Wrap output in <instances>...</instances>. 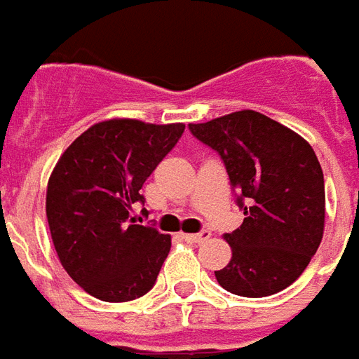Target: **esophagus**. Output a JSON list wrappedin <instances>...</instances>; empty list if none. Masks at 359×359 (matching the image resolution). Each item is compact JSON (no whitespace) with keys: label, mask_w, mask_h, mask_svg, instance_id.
<instances>
[{"label":"esophagus","mask_w":359,"mask_h":359,"mask_svg":"<svg viewBox=\"0 0 359 359\" xmlns=\"http://www.w3.org/2000/svg\"><path fill=\"white\" fill-rule=\"evenodd\" d=\"M211 233L210 231H202V233H196V234H182V238L190 244H202V242L210 241Z\"/></svg>","instance_id":"34e87169"}]
</instances>
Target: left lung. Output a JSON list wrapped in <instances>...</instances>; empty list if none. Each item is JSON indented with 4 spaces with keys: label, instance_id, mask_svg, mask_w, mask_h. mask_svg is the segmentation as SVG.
Instances as JSON below:
<instances>
[{
    "label": "left lung",
    "instance_id": "left-lung-1",
    "mask_svg": "<svg viewBox=\"0 0 359 359\" xmlns=\"http://www.w3.org/2000/svg\"><path fill=\"white\" fill-rule=\"evenodd\" d=\"M188 128L223 159L244 211L242 225L225 234L233 257L215 271L217 283L246 298L285 290L323 238L325 180L316 151L290 128L250 109Z\"/></svg>",
    "mask_w": 359,
    "mask_h": 359
}]
</instances>
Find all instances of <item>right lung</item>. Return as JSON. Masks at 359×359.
Returning a JSON list of instances; mask_svg holds the SVG:
<instances>
[{"label":"right lung","instance_id":"1","mask_svg":"<svg viewBox=\"0 0 359 359\" xmlns=\"http://www.w3.org/2000/svg\"><path fill=\"white\" fill-rule=\"evenodd\" d=\"M182 133L180 123L103 121L82 133L51 172L46 213L53 246L71 278L94 298L136 300L156 285L171 236L138 225L130 211L144 203V182Z\"/></svg>","mask_w":359,"mask_h":359}]
</instances>
